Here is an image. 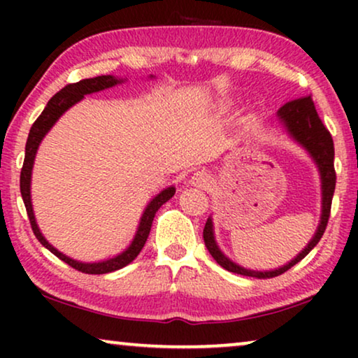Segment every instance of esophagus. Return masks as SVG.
Masks as SVG:
<instances>
[{
    "label": "esophagus",
    "mask_w": 358,
    "mask_h": 358,
    "mask_svg": "<svg viewBox=\"0 0 358 358\" xmlns=\"http://www.w3.org/2000/svg\"><path fill=\"white\" fill-rule=\"evenodd\" d=\"M189 182L192 184L194 187L203 189V187H208L212 180H210V176L205 173V171H197V173L192 174V178H190Z\"/></svg>",
    "instance_id": "esophagus-1"
}]
</instances>
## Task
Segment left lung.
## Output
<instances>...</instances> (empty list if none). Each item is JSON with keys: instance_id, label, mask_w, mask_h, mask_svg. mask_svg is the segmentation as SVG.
Returning a JSON list of instances; mask_svg holds the SVG:
<instances>
[{"instance_id": "obj_1", "label": "left lung", "mask_w": 358, "mask_h": 358, "mask_svg": "<svg viewBox=\"0 0 358 358\" xmlns=\"http://www.w3.org/2000/svg\"><path fill=\"white\" fill-rule=\"evenodd\" d=\"M278 119H280L282 125L285 127L288 135L292 136L296 143H300L305 148L310 156L315 161L317 169L321 174V189H322V210H321V222L317 227L315 236L308 246L298 254V256L287 264V266L278 267L275 271H251V268H244L238 264L224 256L220 251L217 241L213 236V223L212 218L207 220L203 228V241L207 246L208 252L212 254V257L217 261L223 268H227L228 272L239 273V275L246 277H256V278H272L277 275H282L283 272H287L288 268H292L295 264L301 261L303 257L308 256V252L320 243L322 234L326 231L327 220L331 215V203H332V195H334L336 189V171H334V141L329 130L326 129L322 124L320 115H317L315 102H313L311 96H303L298 99H293L287 104H283L277 112Z\"/></svg>"}]
</instances>
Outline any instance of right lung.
Listing matches in <instances>:
<instances>
[{"label": "right lung", "mask_w": 358, "mask_h": 358, "mask_svg": "<svg viewBox=\"0 0 358 358\" xmlns=\"http://www.w3.org/2000/svg\"><path fill=\"white\" fill-rule=\"evenodd\" d=\"M124 80L120 78H115L112 75H102V76H96V78H87V80H81L78 83H71V85H66L62 91H58L55 96L52 97L50 101L47 102L45 109L41 115L37 117V120L34 122V125L31 127V131H29L27 136V143H26V156H24V164L21 169V195L24 200V205H26L27 210V217L29 222H31L32 231L36 234V238L41 241L42 246H45L48 251L52 254H55L58 259H62L63 262H66L68 266H71L76 271L85 272V273H109L114 271H119V268L129 266V264L134 261V259L138 256L141 249H143L146 239H148L150 229H151V223H153V218L156 212L161 205L168 202V200L173 197L176 189L174 187H168L156 195V197L151 200V202L146 205L143 215H141L138 229H136L134 241L129 248L125 249L124 252H120L119 256L107 259V261H101V262H80L75 261V259L65 256V254L58 251L52 246L50 243L47 241L45 238L42 236L41 229L37 227L36 217H34V210H32V200H31V178H32V168H34V159H36V153L38 145L43 140V136L47 135V131L55 125V122L60 119V117L65 114V112L70 109L71 106H75L76 102H80L83 97L86 94H92V92L107 90V87H112L115 85H119Z\"/></svg>", "instance_id": "add662e5"}]
</instances>
